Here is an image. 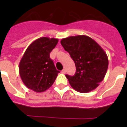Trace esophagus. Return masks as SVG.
<instances>
[{
    "label": "esophagus",
    "mask_w": 127,
    "mask_h": 127,
    "mask_svg": "<svg viewBox=\"0 0 127 127\" xmlns=\"http://www.w3.org/2000/svg\"><path fill=\"white\" fill-rule=\"evenodd\" d=\"M61 72L62 74H65L66 73V70H65V69H63V70L61 71Z\"/></svg>",
    "instance_id": "obj_1"
}]
</instances>
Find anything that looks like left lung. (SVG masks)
I'll use <instances>...</instances> for the list:
<instances>
[{
    "mask_svg": "<svg viewBox=\"0 0 127 127\" xmlns=\"http://www.w3.org/2000/svg\"><path fill=\"white\" fill-rule=\"evenodd\" d=\"M75 63L74 76H65L72 88L78 92L88 93L98 87L108 68L106 53L94 39L86 35L64 38L60 41Z\"/></svg>",
    "mask_w": 127,
    "mask_h": 127,
    "instance_id": "1",
    "label": "left lung"
}]
</instances>
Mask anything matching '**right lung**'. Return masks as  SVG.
I'll return each mask as SVG.
<instances>
[{
    "label": "right lung",
    "instance_id": "add662e5",
    "mask_svg": "<svg viewBox=\"0 0 127 127\" xmlns=\"http://www.w3.org/2000/svg\"><path fill=\"white\" fill-rule=\"evenodd\" d=\"M58 42V39L43 37L26 50L19 64V73L28 88L40 93L52 86L60 71L56 69L50 54Z\"/></svg>",
    "mask_w": 127,
    "mask_h": 127
}]
</instances>
